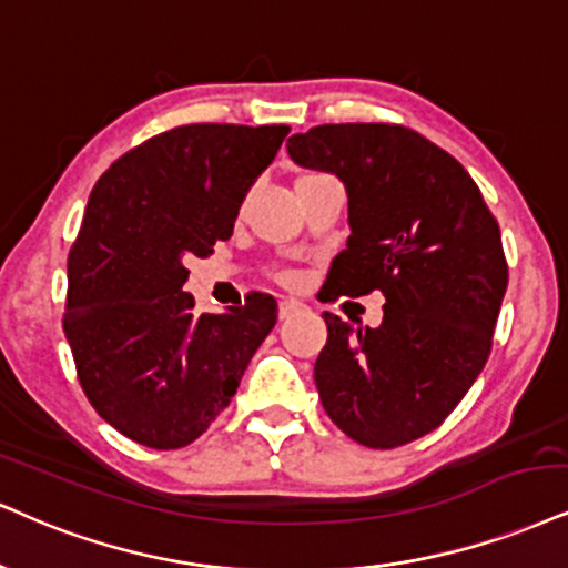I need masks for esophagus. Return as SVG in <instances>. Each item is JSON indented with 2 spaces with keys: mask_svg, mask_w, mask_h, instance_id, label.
I'll use <instances>...</instances> for the list:
<instances>
[{
  "mask_svg": "<svg viewBox=\"0 0 568 568\" xmlns=\"http://www.w3.org/2000/svg\"><path fill=\"white\" fill-rule=\"evenodd\" d=\"M303 303H297V300H282V303H278V318H290L292 313H297V311H303Z\"/></svg>",
  "mask_w": 568,
  "mask_h": 568,
  "instance_id": "esophagus-1",
  "label": "esophagus"
}]
</instances>
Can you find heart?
Masks as SVG:
<instances>
[{
	"label": "heart",
	"instance_id": "b5f03b06",
	"mask_svg": "<svg viewBox=\"0 0 568 568\" xmlns=\"http://www.w3.org/2000/svg\"><path fill=\"white\" fill-rule=\"evenodd\" d=\"M282 282H286V284H292V282H295V276H292V273H284V276H282Z\"/></svg>",
	"mask_w": 568,
	"mask_h": 568
}]
</instances>
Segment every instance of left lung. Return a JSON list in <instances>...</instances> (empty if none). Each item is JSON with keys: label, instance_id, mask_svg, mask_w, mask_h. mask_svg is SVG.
<instances>
[{"label": "left lung", "instance_id": "1", "mask_svg": "<svg viewBox=\"0 0 568 568\" xmlns=\"http://www.w3.org/2000/svg\"><path fill=\"white\" fill-rule=\"evenodd\" d=\"M297 165L347 192V247L328 295H384L376 328L324 313L318 397L355 443L389 450L445 422L493 347L508 265L479 186L429 139L389 123H328L295 134Z\"/></svg>", "mask_w": 568, "mask_h": 568}]
</instances>
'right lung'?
Segmentation results:
<instances>
[{
    "instance_id": "right-lung-1",
    "label": "right lung",
    "mask_w": 568,
    "mask_h": 568,
    "mask_svg": "<svg viewBox=\"0 0 568 568\" xmlns=\"http://www.w3.org/2000/svg\"><path fill=\"white\" fill-rule=\"evenodd\" d=\"M286 134L290 125H179L125 152L91 189L62 328L89 403L139 445L194 443L276 324V300L261 292L197 316L184 261L229 240Z\"/></svg>"
}]
</instances>
